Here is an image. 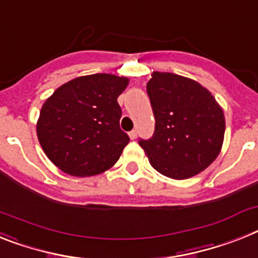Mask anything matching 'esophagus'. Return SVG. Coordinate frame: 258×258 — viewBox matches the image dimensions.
I'll use <instances>...</instances> for the list:
<instances>
[{
	"instance_id": "obj_1",
	"label": "esophagus",
	"mask_w": 258,
	"mask_h": 258,
	"mask_svg": "<svg viewBox=\"0 0 258 258\" xmlns=\"http://www.w3.org/2000/svg\"><path fill=\"white\" fill-rule=\"evenodd\" d=\"M129 137H131V140H136L137 138V131H132L129 133Z\"/></svg>"
}]
</instances>
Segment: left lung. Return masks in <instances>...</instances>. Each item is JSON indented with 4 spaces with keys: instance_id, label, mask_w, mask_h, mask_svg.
Masks as SVG:
<instances>
[{
    "instance_id": "obj_1",
    "label": "left lung",
    "mask_w": 258,
    "mask_h": 258,
    "mask_svg": "<svg viewBox=\"0 0 258 258\" xmlns=\"http://www.w3.org/2000/svg\"><path fill=\"white\" fill-rule=\"evenodd\" d=\"M155 132L140 140L151 166L175 180L189 179L217 159L223 145V109L208 89L186 77L154 72L147 82Z\"/></svg>"
}]
</instances>
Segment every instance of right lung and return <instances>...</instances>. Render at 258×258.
<instances>
[{"mask_svg":"<svg viewBox=\"0 0 258 258\" xmlns=\"http://www.w3.org/2000/svg\"><path fill=\"white\" fill-rule=\"evenodd\" d=\"M129 79L91 74L60 86L45 100L36 124L39 142L54 166L68 175L102 173L117 162L129 137L120 129L117 98Z\"/></svg>","mask_w":258,"mask_h":258,"instance_id":"add662e5","label":"right lung"}]
</instances>
